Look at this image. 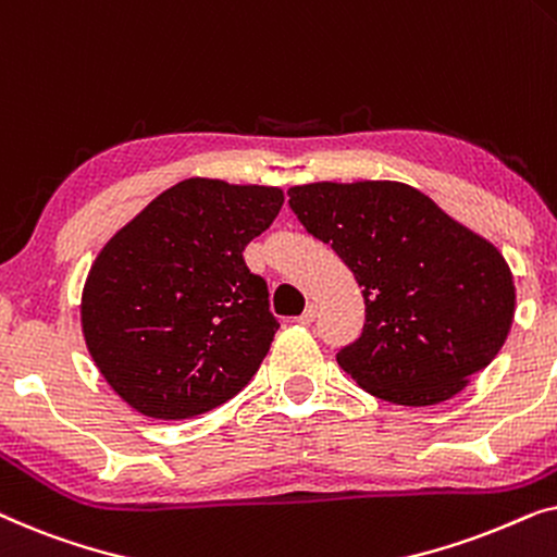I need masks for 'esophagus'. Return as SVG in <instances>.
Returning <instances> with one entry per match:
<instances>
[{"mask_svg":"<svg viewBox=\"0 0 557 557\" xmlns=\"http://www.w3.org/2000/svg\"><path fill=\"white\" fill-rule=\"evenodd\" d=\"M314 319H317V307H314V304H309V307L304 309V314L296 317V322H299V324H311V322H314Z\"/></svg>","mask_w":557,"mask_h":557,"instance_id":"34e87169","label":"esophagus"}]
</instances>
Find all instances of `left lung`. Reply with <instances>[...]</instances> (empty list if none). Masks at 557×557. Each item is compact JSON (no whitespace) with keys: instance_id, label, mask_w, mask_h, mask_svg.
I'll list each match as a JSON object with an SVG mask.
<instances>
[{"instance_id":"left-lung-1","label":"left lung","mask_w":557,"mask_h":557,"mask_svg":"<svg viewBox=\"0 0 557 557\" xmlns=\"http://www.w3.org/2000/svg\"><path fill=\"white\" fill-rule=\"evenodd\" d=\"M288 208L362 286V334L337 362L364 391L436 406L497 357L515 317L512 273L431 197L403 182H314L288 189Z\"/></svg>"}]
</instances>
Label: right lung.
<instances>
[{"label": "right lung", "mask_w": 557, "mask_h": 557, "mask_svg": "<svg viewBox=\"0 0 557 557\" xmlns=\"http://www.w3.org/2000/svg\"><path fill=\"white\" fill-rule=\"evenodd\" d=\"M278 187L185 180L106 243L83 288L88 352L149 418L182 421L238 395L278 319L243 250L278 215Z\"/></svg>", "instance_id": "right-lung-1"}]
</instances>
